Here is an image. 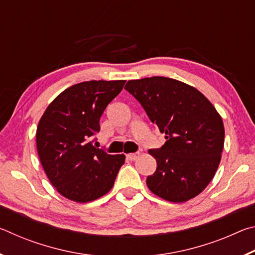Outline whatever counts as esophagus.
<instances>
[{
    "label": "esophagus",
    "instance_id": "obj_1",
    "mask_svg": "<svg viewBox=\"0 0 255 255\" xmlns=\"http://www.w3.org/2000/svg\"><path fill=\"white\" fill-rule=\"evenodd\" d=\"M138 157H139V153L138 152L127 154V158L129 159V161H135V159H137Z\"/></svg>",
    "mask_w": 255,
    "mask_h": 255
}]
</instances>
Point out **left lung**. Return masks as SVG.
I'll list each match as a JSON object with an SVG mask.
<instances>
[{"label": "left lung", "mask_w": 255, "mask_h": 255, "mask_svg": "<svg viewBox=\"0 0 255 255\" xmlns=\"http://www.w3.org/2000/svg\"><path fill=\"white\" fill-rule=\"evenodd\" d=\"M125 89L165 133V144L149 149L157 167L146 180L148 189L172 202L199 195L222 158L225 130L217 110L193 86L170 77L131 80Z\"/></svg>", "instance_id": "obj_1"}]
</instances>
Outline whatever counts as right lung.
<instances>
[{
	"mask_svg": "<svg viewBox=\"0 0 255 255\" xmlns=\"http://www.w3.org/2000/svg\"><path fill=\"white\" fill-rule=\"evenodd\" d=\"M126 81H88L63 91L37 127V150L50 183L67 199L89 202L114 187L125 155H110L93 145L107 106Z\"/></svg>",
	"mask_w": 255,
	"mask_h": 255,
	"instance_id": "right-lung-1",
	"label": "right lung"
}]
</instances>
